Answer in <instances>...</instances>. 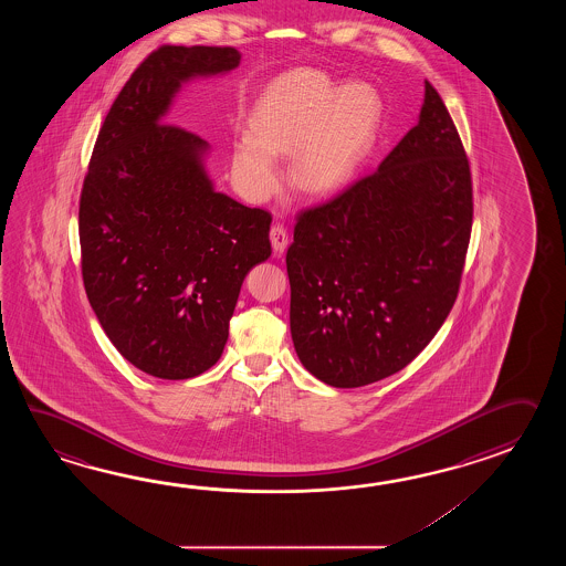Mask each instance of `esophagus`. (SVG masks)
I'll return each mask as SVG.
<instances>
[{"mask_svg":"<svg viewBox=\"0 0 566 566\" xmlns=\"http://www.w3.org/2000/svg\"><path fill=\"white\" fill-rule=\"evenodd\" d=\"M269 239H271L275 254L285 253V249H287L289 244V234L287 229H285L283 224H275V227L271 229V232H269Z\"/></svg>","mask_w":566,"mask_h":566,"instance_id":"obj_1","label":"esophagus"}]
</instances>
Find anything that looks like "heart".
I'll return each mask as SVG.
<instances>
[{
  "mask_svg": "<svg viewBox=\"0 0 566 566\" xmlns=\"http://www.w3.org/2000/svg\"><path fill=\"white\" fill-rule=\"evenodd\" d=\"M382 98L368 83L337 88L324 73L297 71L266 86L251 115V135L232 151V178L251 200L281 186L275 156L293 154V178L307 192H332L370 151Z\"/></svg>",
  "mask_w": 566,
  "mask_h": 566,
  "instance_id": "obj_1",
  "label": "heart"
}]
</instances>
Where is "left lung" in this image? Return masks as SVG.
<instances>
[{
    "mask_svg": "<svg viewBox=\"0 0 566 566\" xmlns=\"http://www.w3.org/2000/svg\"><path fill=\"white\" fill-rule=\"evenodd\" d=\"M471 218L470 161L424 81L419 123L378 169L295 224L289 324L305 370L358 388L415 360L458 300Z\"/></svg>",
    "mask_w": 566,
    "mask_h": 566,
    "instance_id": "1",
    "label": "left lung"
}]
</instances>
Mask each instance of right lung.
<instances>
[{
  "label": "right lung",
  "instance_id": "right-lung-1",
  "mask_svg": "<svg viewBox=\"0 0 566 566\" xmlns=\"http://www.w3.org/2000/svg\"><path fill=\"white\" fill-rule=\"evenodd\" d=\"M239 64L220 46L151 52L108 111L83 184L86 297L120 356L164 380L217 364L242 281L271 256V214L217 192L208 142L164 123L181 86Z\"/></svg>",
  "mask_w": 566,
  "mask_h": 566
}]
</instances>
